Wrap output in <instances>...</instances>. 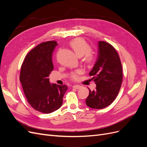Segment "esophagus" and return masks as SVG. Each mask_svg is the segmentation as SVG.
I'll use <instances>...</instances> for the list:
<instances>
[{
    "instance_id": "34e87169",
    "label": "esophagus",
    "mask_w": 147,
    "mask_h": 147,
    "mask_svg": "<svg viewBox=\"0 0 147 147\" xmlns=\"http://www.w3.org/2000/svg\"><path fill=\"white\" fill-rule=\"evenodd\" d=\"M73 88H75V89H80V88H82V86L79 85V84H75V85L73 86Z\"/></svg>"
}]
</instances>
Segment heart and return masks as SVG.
<instances>
[{
	"mask_svg": "<svg viewBox=\"0 0 147 147\" xmlns=\"http://www.w3.org/2000/svg\"><path fill=\"white\" fill-rule=\"evenodd\" d=\"M70 45L78 56H83V60L88 65L91 64L95 59V54L94 51L90 49L89 44L82 38H76L73 39L70 42ZM82 70L78 69L70 73V77L74 80H77L79 75L82 73Z\"/></svg>",
	"mask_w": 147,
	"mask_h": 147,
	"instance_id": "b5f03b06",
	"label": "heart"
}]
</instances>
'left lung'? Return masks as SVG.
I'll list each match as a JSON object with an SVG mask.
<instances>
[{"instance_id":"left-lung-1","label":"left lung","mask_w":147,"mask_h":147,"mask_svg":"<svg viewBox=\"0 0 147 147\" xmlns=\"http://www.w3.org/2000/svg\"><path fill=\"white\" fill-rule=\"evenodd\" d=\"M96 84L86 99L90 108L102 109L110 105L118 96L123 82L122 65L115 48L109 43L99 42V55L89 74Z\"/></svg>"}]
</instances>
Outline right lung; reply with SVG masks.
Masks as SVG:
<instances>
[{"label": "right lung", "mask_w": 147, "mask_h": 147, "mask_svg": "<svg viewBox=\"0 0 147 147\" xmlns=\"http://www.w3.org/2000/svg\"><path fill=\"white\" fill-rule=\"evenodd\" d=\"M57 42L40 43L26 55L21 65L20 80L28 102L35 110L50 113L59 109L67 86L49 82V74L54 69L52 55Z\"/></svg>", "instance_id": "1"}]
</instances>
